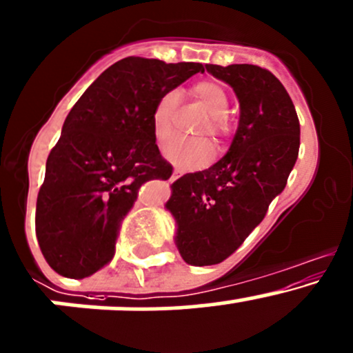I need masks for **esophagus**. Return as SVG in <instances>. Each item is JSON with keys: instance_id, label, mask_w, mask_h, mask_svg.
<instances>
[{"instance_id": "obj_1", "label": "esophagus", "mask_w": 353, "mask_h": 353, "mask_svg": "<svg viewBox=\"0 0 353 353\" xmlns=\"http://www.w3.org/2000/svg\"><path fill=\"white\" fill-rule=\"evenodd\" d=\"M177 177H181V170H174V174H172V179H177Z\"/></svg>"}]
</instances>
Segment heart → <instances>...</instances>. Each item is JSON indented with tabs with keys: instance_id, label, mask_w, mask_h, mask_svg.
Returning <instances> with one entry per match:
<instances>
[{
	"instance_id": "1",
	"label": "heart",
	"mask_w": 353,
	"mask_h": 353,
	"mask_svg": "<svg viewBox=\"0 0 353 353\" xmlns=\"http://www.w3.org/2000/svg\"><path fill=\"white\" fill-rule=\"evenodd\" d=\"M191 94L208 111L206 120L198 128L199 135L208 133L216 140L223 139L228 132V121H226L228 98L225 89L214 81H201L191 88ZM179 98V91L167 89L155 101L152 110V128L159 142H165L174 135ZM164 155L174 165L192 170L210 164L214 157V150L206 139H174L164 147Z\"/></svg>"
}]
</instances>
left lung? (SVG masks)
<instances>
[{"mask_svg":"<svg viewBox=\"0 0 353 353\" xmlns=\"http://www.w3.org/2000/svg\"><path fill=\"white\" fill-rule=\"evenodd\" d=\"M240 103V121L230 150L210 169L172 184L165 208L177 221L176 245L191 265L228 259L265 218L288 184L299 154V120L281 81L252 64H206Z\"/></svg>","mask_w":353,"mask_h":353,"instance_id":"obj_1","label":"left lung"}]
</instances>
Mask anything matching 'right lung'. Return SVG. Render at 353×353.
I'll use <instances>...</instances> for the list:
<instances>
[{
  "label": "right lung",
  "mask_w": 353,
  "mask_h": 353,
  "mask_svg": "<svg viewBox=\"0 0 353 353\" xmlns=\"http://www.w3.org/2000/svg\"><path fill=\"white\" fill-rule=\"evenodd\" d=\"M196 72L205 65L125 57L69 111L37 198V239L55 272L83 279L103 269L140 188L172 176L155 143L152 110Z\"/></svg>",
  "instance_id": "1"
}]
</instances>
